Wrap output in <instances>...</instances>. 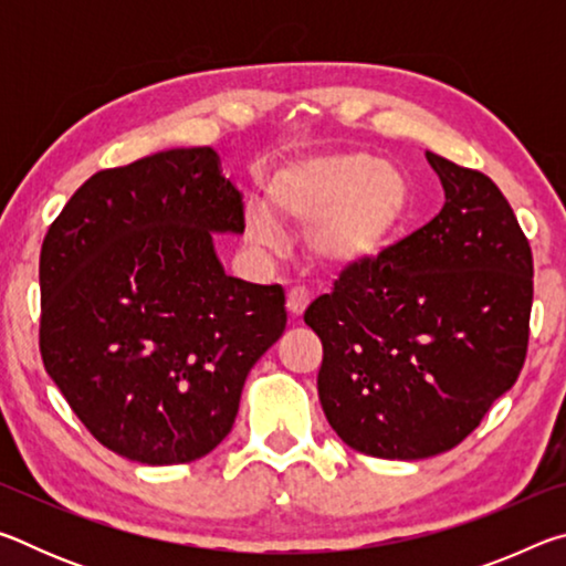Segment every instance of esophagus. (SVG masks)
<instances>
[{"instance_id": "esophagus-1", "label": "esophagus", "mask_w": 566, "mask_h": 566, "mask_svg": "<svg viewBox=\"0 0 566 566\" xmlns=\"http://www.w3.org/2000/svg\"><path fill=\"white\" fill-rule=\"evenodd\" d=\"M306 304H310V292L302 290V286H294V290L286 292V312H290L292 317H302Z\"/></svg>"}]
</instances>
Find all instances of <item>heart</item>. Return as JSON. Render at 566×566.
Instances as JSON below:
<instances>
[{"instance_id": "heart-1", "label": "heart", "mask_w": 566, "mask_h": 566, "mask_svg": "<svg viewBox=\"0 0 566 566\" xmlns=\"http://www.w3.org/2000/svg\"><path fill=\"white\" fill-rule=\"evenodd\" d=\"M411 189L387 161L367 155L314 157L276 171L266 185L274 224L306 227L304 249L314 266L344 272L385 249L407 222ZM260 212L247 214V237L274 247L276 232Z\"/></svg>"}]
</instances>
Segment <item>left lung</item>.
<instances>
[{
	"label": "left lung",
	"mask_w": 566,
	"mask_h": 566,
	"mask_svg": "<svg viewBox=\"0 0 566 566\" xmlns=\"http://www.w3.org/2000/svg\"><path fill=\"white\" fill-rule=\"evenodd\" d=\"M447 202L432 222L344 270L304 312L322 339L319 401L344 444L427 459L474 432L520 377L532 247L500 187L427 151Z\"/></svg>",
	"instance_id": "left-lung-1"
}]
</instances>
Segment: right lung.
<instances>
[{"mask_svg": "<svg viewBox=\"0 0 566 566\" xmlns=\"http://www.w3.org/2000/svg\"><path fill=\"white\" fill-rule=\"evenodd\" d=\"M212 232H244L242 191L212 147H191L92 175L44 237V369L132 462L212 452L286 327L282 286L227 276Z\"/></svg>", "mask_w": 566, "mask_h": 566, "instance_id": "obj_1", "label": "right lung"}]
</instances>
